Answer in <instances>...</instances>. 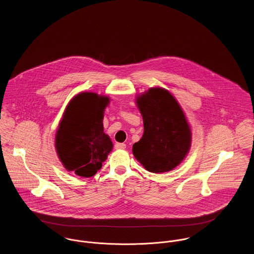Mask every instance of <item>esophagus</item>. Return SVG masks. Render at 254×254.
<instances>
[{
  "mask_svg": "<svg viewBox=\"0 0 254 254\" xmlns=\"http://www.w3.org/2000/svg\"><path fill=\"white\" fill-rule=\"evenodd\" d=\"M126 148V144L124 143H116L115 144V149H125Z\"/></svg>",
  "mask_w": 254,
  "mask_h": 254,
  "instance_id": "obj_1",
  "label": "esophagus"
}]
</instances>
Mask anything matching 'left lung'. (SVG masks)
<instances>
[{"label": "left lung", "mask_w": 254, "mask_h": 254, "mask_svg": "<svg viewBox=\"0 0 254 254\" xmlns=\"http://www.w3.org/2000/svg\"><path fill=\"white\" fill-rule=\"evenodd\" d=\"M144 123L142 138L132 153L150 172L174 169L188 154L191 132L186 116L174 97L164 89L152 88L137 98Z\"/></svg>", "instance_id": "8db88e82"}]
</instances>
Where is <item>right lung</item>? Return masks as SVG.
Wrapping results in <instances>:
<instances>
[{
  "label": "right lung",
  "instance_id": "obj_1",
  "mask_svg": "<svg viewBox=\"0 0 254 254\" xmlns=\"http://www.w3.org/2000/svg\"><path fill=\"white\" fill-rule=\"evenodd\" d=\"M107 97L82 93L68 103L56 134L59 158L67 171L89 178L106 160L113 144L103 132Z\"/></svg>",
  "mask_w": 254,
  "mask_h": 254
}]
</instances>
